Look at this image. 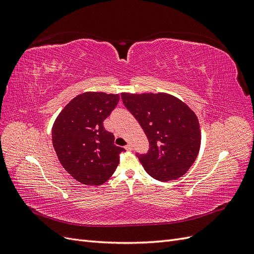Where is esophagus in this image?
<instances>
[{
    "instance_id": "esophagus-1",
    "label": "esophagus",
    "mask_w": 254,
    "mask_h": 254,
    "mask_svg": "<svg viewBox=\"0 0 254 254\" xmlns=\"http://www.w3.org/2000/svg\"><path fill=\"white\" fill-rule=\"evenodd\" d=\"M125 148H126L127 150H132V145L130 144V143H128V144L125 146Z\"/></svg>"
}]
</instances>
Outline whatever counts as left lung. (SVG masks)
I'll return each mask as SVG.
<instances>
[{
  "instance_id": "left-lung-1",
  "label": "left lung",
  "mask_w": 254,
  "mask_h": 254,
  "mask_svg": "<svg viewBox=\"0 0 254 254\" xmlns=\"http://www.w3.org/2000/svg\"><path fill=\"white\" fill-rule=\"evenodd\" d=\"M121 95L149 142L147 152L135 153L146 173L159 181L180 178L193 165L200 148L196 114L170 94Z\"/></svg>"
}]
</instances>
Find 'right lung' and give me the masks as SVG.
Returning <instances> with one entry per match:
<instances>
[{
	"mask_svg": "<svg viewBox=\"0 0 254 254\" xmlns=\"http://www.w3.org/2000/svg\"><path fill=\"white\" fill-rule=\"evenodd\" d=\"M119 94L87 92L73 98L60 112L52 130L53 146L61 165L75 180L101 186L117 170L120 153L104 121L119 104Z\"/></svg>",
	"mask_w": 254,
	"mask_h": 254,
	"instance_id": "add662e5",
	"label": "right lung"
}]
</instances>
